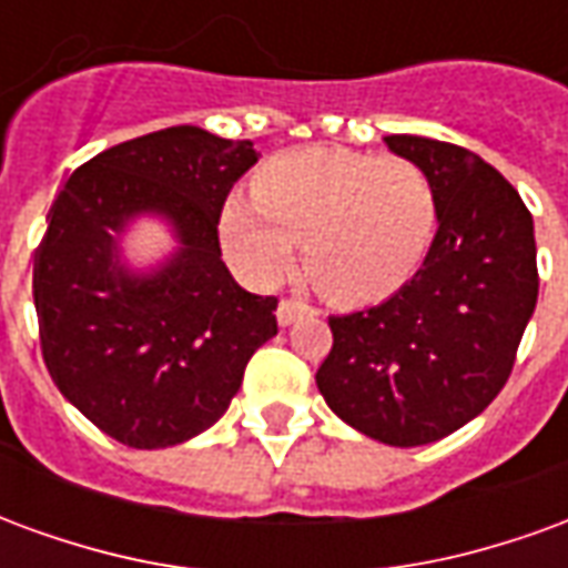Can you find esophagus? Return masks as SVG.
<instances>
[{"label":"esophagus","instance_id":"34e87169","mask_svg":"<svg viewBox=\"0 0 568 568\" xmlns=\"http://www.w3.org/2000/svg\"><path fill=\"white\" fill-rule=\"evenodd\" d=\"M301 316H313V307L310 304H304V301H297V297H285V301H280V307H276V320H280V325H295Z\"/></svg>","mask_w":568,"mask_h":568}]
</instances>
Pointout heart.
Returning a JSON list of instances; mask_svg holds the SVG:
<instances>
[{
  "mask_svg": "<svg viewBox=\"0 0 568 568\" xmlns=\"http://www.w3.org/2000/svg\"><path fill=\"white\" fill-rule=\"evenodd\" d=\"M435 227L438 200L423 166L344 149L276 154L255 179V197L234 194L222 210L224 246L255 280H280L301 240L304 271L337 304L402 288Z\"/></svg>",
  "mask_w": 568,
  "mask_h": 568,
  "instance_id": "heart-1",
  "label": "heart"
}]
</instances>
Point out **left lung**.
Listing matches in <instances>:
<instances>
[{
	"mask_svg": "<svg viewBox=\"0 0 568 568\" xmlns=\"http://www.w3.org/2000/svg\"><path fill=\"white\" fill-rule=\"evenodd\" d=\"M435 185L438 231L393 297L332 316L316 386L337 417L389 447L463 428L499 395L538 301L532 215L475 151L386 136Z\"/></svg>",
	"mask_w": 568,
	"mask_h": 568,
	"instance_id": "8db88e82",
	"label": "left lung"
}]
</instances>
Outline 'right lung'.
<instances>
[{
    "mask_svg": "<svg viewBox=\"0 0 568 568\" xmlns=\"http://www.w3.org/2000/svg\"><path fill=\"white\" fill-rule=\"evenodd\" d=\"M255 163L248 140L182 124L105 149L57 194L32 264L42 356L109 438L158 450L206 432L276 334V297L240 288L219 246L227 191ZM140 217L176 240L149 272L120 255Z\"/></svg>",
    "mask_w": 568,
    "mask_h": 568,
    "instance_id": "add662e5",
    "label": "right lung"
}]
</instances>
